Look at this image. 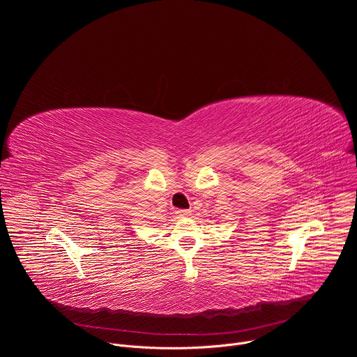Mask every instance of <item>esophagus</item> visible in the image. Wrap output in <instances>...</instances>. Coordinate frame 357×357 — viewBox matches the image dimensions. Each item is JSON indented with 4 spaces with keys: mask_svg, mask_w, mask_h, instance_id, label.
<instances>
[{
    "mask_svg": "<svg viewBox=\"0 0 357 357\" xmlns=\"http://www.w3.org/2000/svg\"><path fill=\"white\" fill-rule=\"evenodd\" d=\"M176 215H178V216L185 218V216H189V215H190V212H189V211H183V209H181V211H176Z\"/></svg>",
    "mask_w": 357,
    "mask_h": 357,
    "instance_id": "esophagus-1",
    "label": "esophagus"
}]
</instances>
